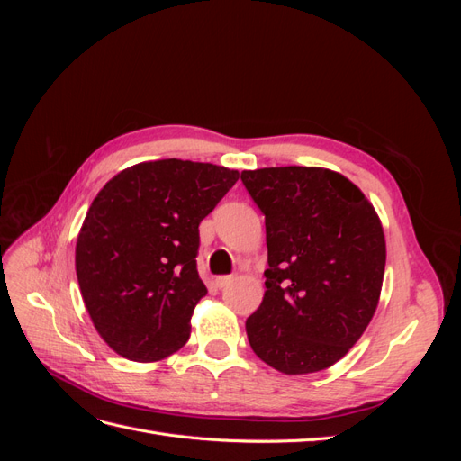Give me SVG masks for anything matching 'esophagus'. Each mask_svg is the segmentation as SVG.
Returning a JSON list of instances; mask_svg holds the SVG:
<instances>
[{"mask_svg": "<svg viewBox=\"0 0 461 461\" xmlns=\"http://www.w3.org/2000/svg\"><path fill=\"white\" fill-rule=\"evenodd\" d=\"M232 281L230 275H222V276H215V286L217 288H225L229 283Z\"/></svg>", "mask_w": 461, "mask_h": 461, "instance_id": "esophagus-1", "label": "esophagus"}]
</instances>
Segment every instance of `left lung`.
<instances>
[{"label":"left lung","mask_w":461,"mask_h":461,"mask_svg":"<svg viewBox=\"0 0 461 461\" xmlns=\"http://www.w3.org/2000/svg\"><path fill=\"white\" fill-rule=\"evenodd\" d=\"M265 215V296L246 319L252 350L286 375L337 364L367 329L381 296L386 244L356 185L319 167L242 171Z\"/></svg>","instance_id":"left-lung-1"}]
</instances>
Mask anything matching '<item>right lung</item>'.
<instances>
[{"instance_id":"add662e5","label":"right lung","mask_w":461,"mask_h":461,"mask_svg":"<svg viewBox=\"0 0 461 461\" xmlns=\"http://www.w3.org/2000/svg\"><path fill=\"white\" fill-rule=\"evenodd\" d=\"M236 180L227 167L161 159L129 167L97 194L77 240V278L94 327L119 356L148 364L186 344L207 294L198 227Z\"/></svg>"}]
</instances>
